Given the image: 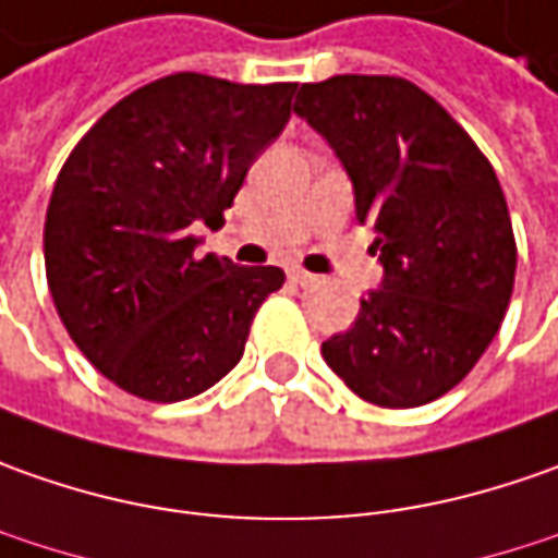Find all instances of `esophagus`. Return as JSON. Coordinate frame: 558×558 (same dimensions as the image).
Wrapping results in <instances>:
<instances>
[{
  "label": "esophagus",
  "mask_w": 558,
  "mask_h": 558,
  "mask_svg": "<svg viewBox=\"0 0 558 558\" xmlns=\"http://www.w3.org/2000/svg\"><path fill=\"white\" fill-rule=\"evenodd\" d=\"M290 280L293 283H299V287H315L317 275H312V271H305V268H290Z\"/></svg>",
  "instance_id": "obj_1"
}]
</instances>
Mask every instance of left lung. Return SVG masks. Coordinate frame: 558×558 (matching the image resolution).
Returning <instances> with one entry per match:
<instances>
[{"mask_svg": "<svg viewBox=\"0 0 558 558\" xmlns=\"http://www.w3.org/2000/svg\"><path fill=\"white\" fill-rule=\"evenodd\" d=\"M293 110L345 166L383 262L379 290L320 345L324 361L371 404H429L485 355L512 296L515 238L494 166L401 76L302 83Z\"/></svg>", "mask_w": 558, "mask_h": 558, "instance_id": "left-lung-1", "label": "left lung"}]
</instances>
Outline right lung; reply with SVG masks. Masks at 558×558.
<instances>
[{"instance_id": "add662e5", "label": "right lung", "mask_w": 558, "mask_h": 558, "mask_svg": "<svg viewBox=\"0 0 558 558\" xmlns=\"http://www.w3.org/2000/svg\"><path fill=\"white\" fill-rule=\"evenodd\" d=\"M296 83L172 73L135 88L70 150L46 213V278L76 349L135 398L184 401L241 361L275 265L197 256L290 120Z\"/></svg>"}]
</instances>
